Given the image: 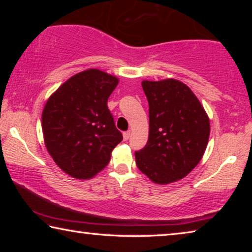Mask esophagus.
Segmentation results:
<instances>
[{
    "label": "esophagus",
    "instance_id": "obj_1",
    "mask_svg": "<svg viewBox=\"0 0 252 252\" xmlns=\"http://www.w3.org/2000/svg\"><path fill=\"white\" fill-rule=\"evenodd\" d=\"M130 135H131V131L125 132V133H123V140H125V141H126V140H129Z\"/></svg>",
    "mask_w": 252,
    "mask_h": 252
}]
</instances>
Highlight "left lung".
<instances>
[{
    "mask_svg": "<svg viewBox=\"0 0 252 252\" xmlns=\"http://www.w3.org/2000/svg\"><path fill=\"white\" fill-rule=\"evenodd\" d=\"M149 102V139L135 152L140 171L157 185L187 177L202 159L210 121L191 89L176 79L142 81Z\"/></svg>",
    "mask_w": 252,
    "mask_h": 252,
    "instance_id": "1",
    "label": "left lung"
}]
</instances>
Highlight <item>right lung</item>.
I'll list each match as a JSON object with an SVG mask.
<instances>
[{
    "instance_id": "1",
    "label": "right lung",
    "mask_w": 252,
    "mask_h": 252,
    "mask_svg": "<svg viewBox=\"0 0 252 252\" xmlns=\"http://www.w3.org/2000/svg\"><path fill=\"white\" fill-rule=\"evenodd\" d=\"M118 83L117 76L89 69L71 76L46 101L44 144L59 168L72 178L94 177L122 141L106 105Z\"/></svg>"
}]
</instances>
